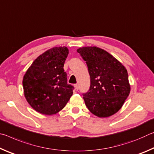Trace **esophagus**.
<instances>
[{"mask_svg":"<svg viewBox=\"0 0 154 154\" xmlns=\"http://www.w3.org/2000/svg\"><path fill=\"white\" fill-rule=\"evenodd\" d=\"M74 87H75V89L76 90H79V85H78V84H75L74 85Z\"/></svg>","mask_w":154,"mask_h":154,"instance_id":"1","label":"esophagus"}]
</instances>
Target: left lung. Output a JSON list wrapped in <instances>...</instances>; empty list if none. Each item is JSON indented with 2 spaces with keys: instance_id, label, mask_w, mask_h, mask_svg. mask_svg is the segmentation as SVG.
Here are the masks:
<instances>
[{
  "instance_id": "1",
  "label": "left lung",
  "mask_w": 154,
  "mask_h": 154,
  "mask_svg": "<svg viewBox=\"0 0 154 154\" xmlns=\"http://www.w3.org/2000/svg\"><path fill=\"white\" fill-rule=\"evenodd\" d=\"M77 51L86 62L90 76V89L83 94L88 109L99 118L117 113L130 92L126 68L97 47H83Z\"/></svg>"
}]
</instances>
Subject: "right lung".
I'll return each mask as SVG.
<instances>
[{
	"label": "right lung",
	"mask_w": 154,
	"mask_h": 154,
	"mask_svg": "<svg viewBox=\"0 0 154 154\" xmlns=\"http://www.w3.org/2000/svg\"><path fill=\"white\" fill-rule=\"evenodd\" d=\"M69 54L66 47L48 49L35 60L23 78L25 98L36 111L56 114L63 109L72 95L74 87L67 83L64 70Z\"/></svg>",
	"instance_id": "right-lung-1"
}]
</instances>
